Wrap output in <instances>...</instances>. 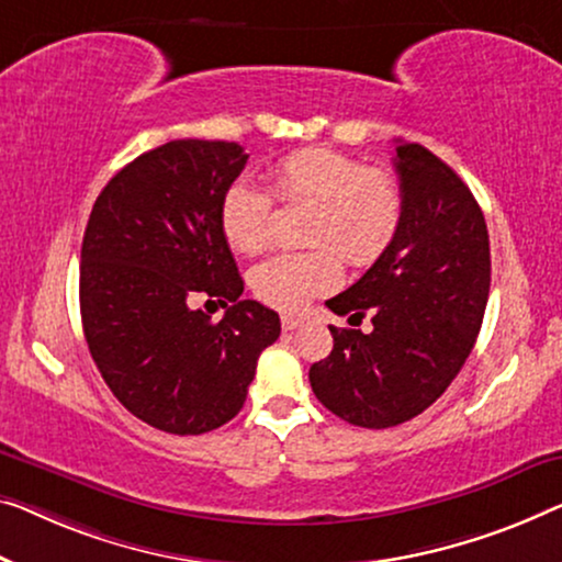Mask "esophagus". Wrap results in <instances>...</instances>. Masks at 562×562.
<instances>
[{
    "mask_svg": "<svg viewBox=\"0 0 562 562\" xmlns=\"http://www.w3.org/2000/svg\"><path fill=\"white\" fill-rule=\"evenodd\" d=\"M303 325V317L297 315H282V330H295Z\"/></svg>",
    "mask_w": 562,
    "mask_h": 562,
    "instance_id": "1",
    "label": "esophagus"
}]
</instances>
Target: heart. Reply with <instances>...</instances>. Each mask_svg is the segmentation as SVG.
I'll return each instance as SVG.
<instances>
[{"mask_svg":"<svg viewBox=\"0 0 562 562\" xmlns=\"http://www.w3.org/2000/svg\"><path fill=\"white\" fill-rule=\"evenodd\" d=\"M272 194L284 204H315L307 252H282L249 274L255 295L278 310H297L340 282L342 262L371 267L389 252L404 224V189L396 176L368 169L361 158L333 148H300L270 169ZM249 179L232 181L220 204L229 247L257 255L272 241L274 199Z\"/></svg>","mask_w":562,"mask_h":562,"instance_id":"b5f03b06","label":"heart"}]
</instances>
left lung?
<instances>
[{
    "label": "left lung",
    "mask_w": 562,
    "mask_h": 562,
    "mask_svg": "<svg viewBox=\"0 0 562 562\" xmlns=\"http://www.w3.org/2000/svg\"><path fill=\"white\" fill-rule=\"evenodd\" d=\"M404 224L361 280L330 297L335 315L373 330L333 328L310 386L342 422L389 429L429 408L462 371L490 297V234L467 183L439 156L396 140Z\"/></svg>",
    "instance_id": "8db88e82"
}]
</instances>
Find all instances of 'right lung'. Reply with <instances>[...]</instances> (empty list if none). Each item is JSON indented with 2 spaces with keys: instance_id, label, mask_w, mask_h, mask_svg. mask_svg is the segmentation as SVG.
Instances as JSON below:
<instances>
[{
  "instance_id": "add662e5",
  "label": "right lung",
  "mask_w": 562,
  "mask_h": 562,
  "mask_svg": "<svg viewBox=\"0 0 562 562\" xmlns=\"http://www.w3.org/2000/svg\"><path fill=\"white\" fill-rule=\"evenodd\" d=\"M229 140H169L113 176L80 249V315L113 396L154 429L194 437L245 406L257 358L280 338L274 310L245 282L220 224L247 164ZM196 294L231 303L214 324Z\"/></svg>"
}]
</instances>
